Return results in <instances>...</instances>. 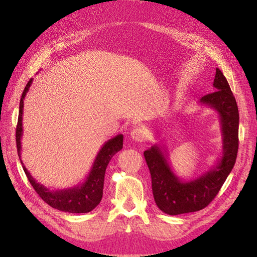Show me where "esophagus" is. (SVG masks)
Segmentation results:
<instances>
[{"mask_svg": "<svg viewBox=\"0 0 257 257\" xmlns=\"http://www.w3.org/2000/svg\"><path fill=\"white\" fill-rule=\"evenodd\" d=\"M146 132L144 131V128L141 127H135L131 132V138L137 143L144 142L146 139Z\"/></svg>", "mask_w": 257, "mask_h": 257, "instance_id": "obj_1", "label": "esophagus"}]
</instances>
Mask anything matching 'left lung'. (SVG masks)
<instances>
[{"mask_svg":"<svg viewBox=\"0 0 257 257\" xmlns=\"http://www.w3.org/2000/svg\"><path fill=\"white\" fill-rule=\"evenodd\" d=\"M214 92L199 99V104L214 109L222 133V155L207 173L182 180L174 172L164 148L153 145L144 152L152 180L155 204L169 215L195 212L207 207L219 193L234 167L238 152L239 112L234 94L223 73L215 69Z\"/></svg>","mask_w":257,"mask_h":257,"instance_id":"1","label":"left lung"}]
</instances>
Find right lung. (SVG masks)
Here are the masks:
<instances>
[{
    "instance_id": "right-lung-1",
    "label": "right lung",
    "mask_w": 257,
    "mask_h": 257,
    "mask_svg": "<svg viewBox=\"0 0 257 257\" xmlns=\"http://www.w3.org/2000/svg\"><path fill=\"white\" fill-rule=\"evenodd\" d=\"M33 79H30L23 90L22 96L19 105V115L16 128V143L17 151L22 168L32 184L33 189L42 197V199L54 209L60 211L69 213H87L92 211L102 200L103 189H104V178L106 168L113 155L119 152L123 147V135L119 134L113 138L107 141L103 147L100 148L97 155L93 162L90 172L82 183L72 186L68 189L62 190H50L43 184L38 183L35 179L31 176L29 170L23 165L21 160V138L23 135L22 128V114H23V100L30 90Z\"/></svg>"
}]
</instances>
